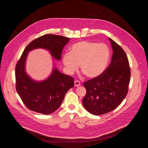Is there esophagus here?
Returning a JSON list of instances; mask_svg holds the SVG:
<instances>
[{
	"label": "esophagus",
	"mask_w": 148,
	"mask_h": 148,
	"mask_svg": "<svg viewBox=\"0 0 148 148\" xmlns=\"http://www.w3.org/2000/svg\"><path fill=\"white\" fill-rule=\"evenodd\" d=\"M80 85H81V84H80V82L79 81H74V86H75V87H79V86H80Z\"/></svg>",
	"instance_id": "34e87169"
}]
</instances>
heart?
I'll list each match as a JSON object with an SVG mask.
<instances>
[{"label": "heart", "mask_w": 148, "mask_h": 148, "mask_svg": "<svg viewBox=\"0 0 148 148\" xmlns=\"http://www.w3.org/2000/svg\"><path fill=\"white\" fill-rule=\"evenodd\" d=\"M111 52L105 44L90 41H80L74 43L70 53L62 56V63L69 74L80 70L90 79L101 76L107 69Z\"/></svg>", "instance_id": "obj_1"}]
</instances>
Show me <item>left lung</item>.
Here are the masks:
<instances>
[{
    "label": "left lung",
    "instance_id": "left-lung-1",
    "mask_svg": "<svg viewBox=\"0 0 148 148\" xmlns=\"http://www.w3.org/2000/svg\"><path fill=\"white\" fill-rule=\"evenodd\" d=\"M112 49L110 66L99 77L84 82L87 92L82 99L85 109L100 115L117 108L127 95L131 70L127 56L116 42L109 37Z\"/></svg>",
    "mask_w": 148,
    "mask_h": 148
}]
</instances>
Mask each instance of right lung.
<instances>
[{"instance_id":"obj_1","label":"right lung","mask_w":148,"mask_h":148,"mask_svg":"<svg viewBox=\"0 0 148 148\" xmlns=\"http://www.w3.org/2000/svg\"><path fill=\"white\" fill-rule=\"evenodd\" d=\"M70 38L55 34H46L33 41L25 48L16 67V90L26 106L30 110L45 115L55 112L61 105L67 92L74 87V78L60 72L53 63L50 75L45 79H33L26 71V64L30 51L43 49L51 57L61 59L64 47Z\"/></svg>"}]
</instances>
